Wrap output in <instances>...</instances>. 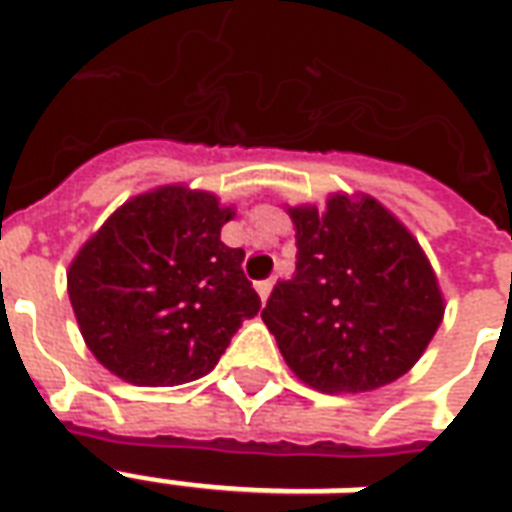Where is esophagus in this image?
<instances>
[{"instance_id": "esophagus-1", "label": "esophagus", "mask_w": 512, "mask_h": 512, "mask_svg": "<svg viewBox=\"0 0 512 512\" xmlns=\"http://www.w3.org/2000/svg\"><path fill=\"white\" fill-rule=\"evenodd\" d=\"M272 286H275L272 280H259V283H256V291H259L261 302H267V297L272 294Z\"/></svg>"}]
</instances>
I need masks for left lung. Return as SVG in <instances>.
<instances>
[{
    "mask_svg": "<svg viewBox=\"0 0 512 512\" xmlns=\"http://www.w3.org/2000/svg\"><path fill=\"white\" fill-rule=\"evenodd\" d=\"M297 272L280 280L264 324L305 386L375 391L413 370L445 315L421 242L370 194H329L324 207L286 205Z\"/></svg>",
    "mask_w": 512,
    "mask_h": 512,
    "instance_id": "left-lung-1",
    "label": "left lung"
}]
</instances>
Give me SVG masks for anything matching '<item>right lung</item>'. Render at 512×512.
I'll use <instances>...</instances> for the list:
<instances>
[{"label":"right lung","instance_id":"obj_1","mask_svg":"<svg viewBox=\"0 0 512 512\" xmlns=\"http://www.w3.org/2000/svg\"><path fill=\"white\" fill-rule=\"evenodd\" d=\"M232 205L183 183L126 199L67 270L94 359L132 386H180L213 370L261 299L242 248L221 242Z\"/></svg>","mask_w":512,"mask_h":512}]
</instances>
